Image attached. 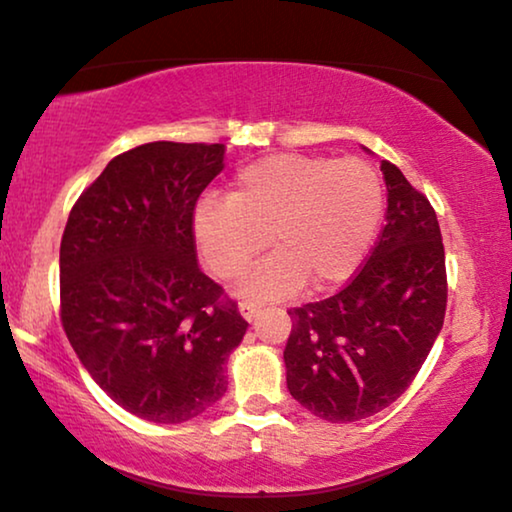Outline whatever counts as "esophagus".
I'll use <instances>...</instances> for the list:
<instances>
[{
	"instance_id": "34e87169",
	"label": "esophagus",
	"mask_w": 512,
	"mask_h": 512,
	"mask_svg": "<svg viewBox=\"0 0 512 512\" xmlns=\"http://www.w3.org/2000/svg\"><path fill=\"white\" fill-rule=\"evenodd\" d=\"M259 306H262V304H259V301H253V299H243L241 304H239V311H241L243 318H246V320L250 322V320H253L255 315H257Z\"/></svg>"
}]
</instances>
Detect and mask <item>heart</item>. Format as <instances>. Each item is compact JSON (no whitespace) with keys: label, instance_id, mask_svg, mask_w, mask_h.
<instances>
[{"label":"heart","instance_id":"obj_1","mask_svg":"<svg viewBox=\"0 0 512 512\" xmlns=\"http://www.w3.org/2000/svg\"><path fill=\"white\" fill-rule=\"evenodd\" d=\"M383 208V178L362 157L276 153L241 167L227 199L199 201L194 236L222 280L239 278L269 239L276 255L246 280L255 297H283L304 283L325 292L364 262Z\"/></svg>","mask_w":512,"mask_h":512}]
</instances>
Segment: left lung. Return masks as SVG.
I'll return each instance as SVG.
<instances>
[{
    "mask_svg": "<svg viewBox=\"0 0 512 512\" xmlns=\"http://www.w3.org/2000/svg\"><path fill=\"white\" fill-rule=\"evenodd\" d=\"M385 227L350 283L290 308L287 390L329 422H355L397 401L422 369L448 306L436 211L392 162Z\"/></svg>",
    "mask_w": 512,
    "mask_h": 512,
    "instance_id": "1",
    "label": "left lung"
}]
</instances>
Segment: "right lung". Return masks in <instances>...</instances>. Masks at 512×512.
<instances>
[{
    "mask_svg": "<svg viewBox=\"0 0 512 512\" xmlns=\"http://www.w3.org/2000/svg\"><path fill=\"white\" fill-rule=\"evenodd\" d=\"M222 155V143L127 150L85 187L62 234L64 334L95 383L150 422L178 424L213 406L248 327L197 264L194 208Z\"/></svg>",
    "mask_w": 512,
    "mask_h": 512,
    "instance_id": "add662e5",
    "label": "right lung"
}]
</instances>
